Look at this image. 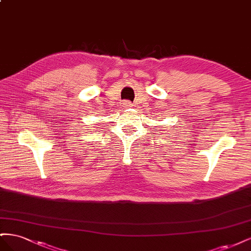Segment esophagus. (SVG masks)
<instances>
[{
	"label": "esophagus",
	"mask_w": 251,
	"mask_h": 251,
	"mask_svg": "<svg viewBox=\"0 0 251 251\" xmlns=\"http://www.w3.org/2000/svg\"><path fill=\"white\" fill-rule=\"evenodd\" d=\"M123 105H124V108H126V109H130V108L133 107V103L130 100H125L123 102Z\"/></svg>",
	"instance_id": "esophagus-1"
}]
</instances>
